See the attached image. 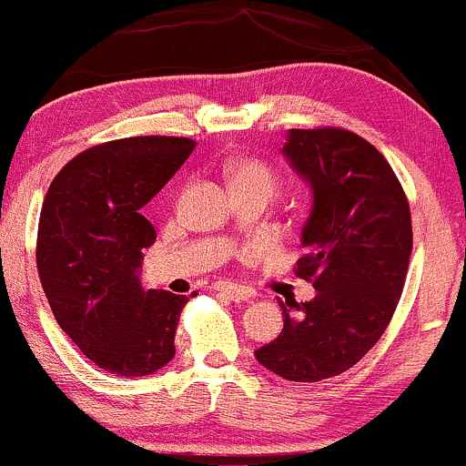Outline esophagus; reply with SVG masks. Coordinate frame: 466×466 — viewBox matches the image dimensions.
Instances as JSON below:
<instances>
[{
  "label": "esophagus",
  "instance_id": "esophagus-1",
  "mask_svg": "<svg viewBox=\"0 0 466 466\" xmlns=\"http://www.w3.org/2000/svg\"><path fill=\"white\" fill-rule=\"evenodd\" d=\"M215 289L221 296H228L229 300L234 302H248L256 296L254 289L245 287V285H234V282H217Z\"/></svg>",
  "mask_w": 466,
  "mask_h": 466
}]
</instances>
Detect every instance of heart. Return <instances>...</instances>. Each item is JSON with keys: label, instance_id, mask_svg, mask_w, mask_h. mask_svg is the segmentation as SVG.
I'll return each mask as SVG.
<instances>
[{"label": "heart", "instance_id": "heart-1", "mask_svg": "<svg viewBox=\"0 0 466 466\" xmlns=\"http://www.w3.org/2000/svg\"><path fill=\"white\" fill-rule=\"evenodd\" d=\"M228 175L232 181V188H238V186H269V188H274L276 184L271 170L265 164L254 162V159H237L228 166Z\"/></svg>", "mask_w": 466, "mask_h": 466}]
</instances>
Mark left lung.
I'll use <instances>...</instances> for the list:
<instances>
[{
  "label": "left lung",
  "mask_w": 466,
  "mask_h": 466,
  "mask_svg": "<svg viewBox=\"0 0 466 466\" xmlns=\"http://www.w3.org/2000/svg\"><path fill=\"white\" fill-rule=\"evenodd\" d=\"M282 155L311 190L298 276L318 293L280 302L285 326L254 355L287 381L313 383L355 366L388 329L408 276L411 218L386 157L355 133L289 129Z\"/></svg>",
  "instance_id": "left-lung-1"
}]
</instances>
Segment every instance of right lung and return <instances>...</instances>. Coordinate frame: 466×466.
Returning a JSON list of instances; mask_svg holds the SVG:
<instances>
[{
	"mask_svg": "<svg viewBox=\"0 0 466 466\" xmlns=\"http://www.w3.org/2000/svg\"><path fill=\"white\" fill-rule=\"evenodd\" d=\"M188 137H125L87 148L47 190L36 267L58 326L87 360L117 377H147L175 357L188 296L144 289L155 229L142 208L195 148Z\"/></svg>",
	"mask_w": 466,
	"mask_h": 466,
	"instance_id": "add662e5",
	"label": "right lung"
}]
</instances>
